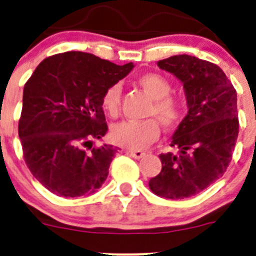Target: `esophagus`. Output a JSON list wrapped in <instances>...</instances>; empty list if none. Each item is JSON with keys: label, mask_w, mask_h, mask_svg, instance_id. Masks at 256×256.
I'll return each instance as SVG.
<instances>
[{"label": "esophagus", "mask_w": 256, "mask_h": 256, "mask_svg": "<svg viewBox=\"0 0 256 256\" xmlns=\"http://www.w3.org/2000/svg\"><path fill=\"white\" fill-rule=\"evenodd\" d=\"M126 152H128V154H130V156L134 157L135 160H140L144 156V152L140 151V150H128V151Z\"/></svg>", "instance_id": "esophagus-1"}]
</instances>
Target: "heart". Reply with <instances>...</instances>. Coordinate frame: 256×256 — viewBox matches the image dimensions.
<instances>
[{
  "label": "heart",
  "instance_id": "b5f03b06",
  "mask_svg": "<svg viewBox=\"0 0 256 256\" xmlns=\"http://www.w3.org/2000/svg\"><path fill=\"white\" fill-rule=\"evenodd\" d=\"M138 84L154 100V106L150 115H154L164 128H172L182 118V105L178 100L168 96L171 94V84L160 74L147 73L138 79ZM121 88L114 84L108 88L102 98L104 112L109 116H118L120 110ZM160 135L158 122L154 118L141 121H122L112 126V140L116 144L130 150L144 148Z\"/></svg>",
  "mask_w": 256,
  "mask_h": 256
}]
</instances>
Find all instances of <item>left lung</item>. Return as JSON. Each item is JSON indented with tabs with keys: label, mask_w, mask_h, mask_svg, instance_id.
<instances>
[{
	"label": "left lung",
	"mask_w": 256,
	"mask_h": 256,
	"mask_svg": "<svg viewBox=\"0 0 256 256\" xmlns=\"http://www.w3.org/2000/svg\"><path fill=\"white\" fill-rule=\"evenodd\" d=\"M182 82L188 112L172 136L177 152L160 154L162 170L148 182L154 194L183 200L198 194L226 172L239 132L236 92L224 72L180 54L157 62Z\"/></svg>",
	"instance_id": "8db88e82"
}]
</instances>
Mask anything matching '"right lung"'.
Wrapping results in <instances>:
<instances>
[{
    "label": "right lung",
    "mask_w": 256,
    "mask_h": 256,
    "mask_svg": "<svg viewBox=\"0 0 256 256\" xmlns=\"http://www.w3.org/2000/svg\"><path fill=\"white\" fill-rule=\"evenodd\" d=\"M134 66L66 52L40 62L26 82L18 135L28 168L52 193L89 196L105 182L116 148L92 147L108 131L102 98Z\"/></svg>",
    "instance_id": "add662e5"
}]
</instances>
